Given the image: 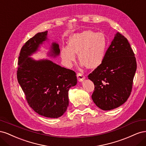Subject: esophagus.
I'll return each instance as SVG.
<instances>
[{
	"label": "esophagus",
	"instance_id": "obj_1",
	"mask_svg": "<svg viewBox=\"0 0 146 146\" xmlns=\"http://www.w3.org/2000/svg\"><path fill=\"white\" fill-rule=\"evenodd\" d=\"M77 79L79 82H83L85 79V76H84L83 74L81 73H77Z\"/></svg>",
	"mask_w": 146,
	"mask_h": 146
}]
</instances>
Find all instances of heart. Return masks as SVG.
I'll return each instance as SVG.
<instances>
[{"label": "heart", "instance_id": "obj_1", "mask_svg": "<svg viewBox=\"0 0 146 146\" xmlns=\"http://www.w3.org/2000/svg\"><path fill=\"white\" fill-rule=\"evenodd\" d=\"M107 44V38L103 33L85 30L71 35L69 39L68 46L61 48L60 55L67 66L72 65L78 54L82 66L95 69L102 63Z\"/></svg>", "mask_w": 146, "mask_h": 146}]
</instances>
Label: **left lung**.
Returning <instances> with one entry per match:
<instances>
[{
  "instance_id": "1",
  "label": "left lung",
  "mask_w": 146,
  "mask_h": 146,
  "mask_svg": "<svg viewBox=\"0 0 146 146\" xmlns=\"http://www.w3.org/2000/svg\"><path fill=\"white\" fill-rule=\"evenodd\" d=\"M136 66L127 39L117 32L102 63L88 76L95 86L92 99L99 108L111 110L125 102L131 92Z\"/></svg>"
}]
</instances>
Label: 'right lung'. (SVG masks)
<instances>
[{
	"label": "right lung",
	"instance_id": "add662e5",
	"mask_svg": "<svg viewBox=\"0 0 146 146\" xmlns=\"http://www.w3.org/2000/svg\"><path fill=\"white\" fill-rule=\"evenodd\" d=\"M47 31L38 33L22 47L18 60L17 78L30 107L39 115L58 118L69 105L68 91L76 85V74L73 70L47 59L35 60L30 56L38 50L47 39ZM59 45L53 42L48 55H60Z\"/></svg>",
	"mask_w": 146,
	"mask_h": 146
}]
</instances>
